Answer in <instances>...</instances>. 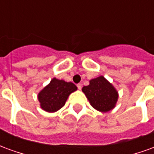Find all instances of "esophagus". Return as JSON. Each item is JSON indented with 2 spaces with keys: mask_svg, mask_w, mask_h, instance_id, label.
<instances>
[{
  "mask_svg": "<svg viewBox=\"0 0 154 154\" xmlns=\"http://www.w3.org/2000/svg\"><path fill=\"white\" fill-rule=\"evenodd\" d=\"M77 88H78V89H79V90H81V89H82V84H81V83L77 84Z\"/></svg>",
  "mask_w": 154,
  "mask_h": 154,
  "instance_id": "1",
  "label": "esophagus"
}]
</instances>
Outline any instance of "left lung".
I'll return each instance as SVG.
<instances>
[{"label": "left lung", "instance_id": "left-lung-1", "mask_svg": "<svg viewBox=\"0 0 154 154\" xmlns=\"http://www.w3.org/2000/svg\"><path fill=\"white\" fill-rule=\"evenodd\" d=\"M89 82V85L82 87V91L91 106L102 113L114 109L119 98L116 87L103 76L91 79Z\"/></svg>", "mask_w": 154, "mask_h": 154}]
</instances>
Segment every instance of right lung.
Masks as SVG:
<instances>
[{"mask_svg":"<svg viewBox=\"0 0 154 154\" xmlns=\"http://www.w3.org/2000/svg\"><path fill=\"white\" fill-rule=\"evenodd\" d=\"M77 90L76 85L54 77L38 94L42 110L48 113L56 112L64 106L71 93Z\"/></svg>","mask_w":154,"mask_h":154,"instance_id":"obj_1","label":"right lung"}]
</instances>
